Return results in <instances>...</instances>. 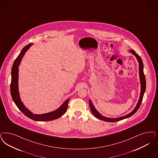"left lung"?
<instances>
[{
	"label": "left lung",
	"instance_id": "8db88e82",
	"mask_svg": "<svg viewBox=\"0 0 158 158\" xmlns=\"http://www.w3.org/2000/svg\"><path fill=\"white\" fill-rule=\"evenodd\" d=\"M129 52L134 55L137 59V60L139 64V80H140V83H141V93H140V96H139V98L138 100V102L136 104V106L135 107V109L132 110V111H131L130 113L128 114L127 115H125L124 116H122L118 118H110V117H104L103 115L101 114L98 111L95 109L94 106H93L92 101L89 99V106L91 110V111L93 113V114L99 120L104 121L106 122H116V121H118L120 120H124L125 118H127L128 117H130L131 116H132V115L134 114L138 109L140 107V105L141 104L142 101V98L143 97V94L145 92L146 90V79H145V76L143 73V62L141 58L136 54V52L133 50V49H131L129 50Z\"/></svg>",
	"mask_w": 158,
	"mask_h": 158
}]
</instances>
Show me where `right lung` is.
Masks as SVG:
<instances>
[{"mask_svg": "<svg viewBox=\"0 0 158 158\" xmlns=\"http://www.w3.org/2000/svg\"><path fill=\"white\" fill-rule=\"evenodd\" d=\"M33 45V44H29L24 47L15 60L11 68V81L10 84V93L11 98L16 104L17 107L22 111V113L30 118V119L37 121H47L57 119L64 114L68 109V104L70 98L66 100L63 103L61 104L59 108L56 109L54 111L45 113L42 114H33L24 105L21 100V98L19 90V67L21 63L22 58L27 51L28 49Z\"/></svg>", "mask_w": 158, "mask_h": 158, "instance_id": "obj_1", "label": "right lung"}]
</instances>
